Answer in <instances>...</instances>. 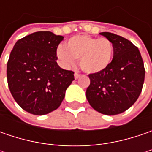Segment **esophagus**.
Here are the masks:
<instances>
[{"instance_id": "obj_1", "label": "esophagus", "mask_w": 152, "mask_h": 152, "mask_svg": "<svg viewBox=\"0 0 152 152\" xmlns=\"http://www.w3.org/2000/svg\"><path fill=\"white\" fill-rule=\"evenodd\" d=\"M80 76H81V75H80V74H79V73H74V79H79V78H80Z\"/></svg>"}]
</instances>
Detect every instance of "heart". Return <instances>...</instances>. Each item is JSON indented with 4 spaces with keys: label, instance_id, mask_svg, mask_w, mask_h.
<instances>
[{
    "label": "heart",
    "instance_id": "b5f03b06",
    "mask_svg": "<svg viewBox=\"0 0 152 152\" xmlns=\"http://www.w3.org/2000/svg\"><path fill=\"white\" fill-rule=\"evenodd\" d=\"M114 54L113 42L107 38L79 34L70 38L56 50V56L65 67H71L79 59V65L87 73H98L112 63Z\"/></svg>",
    "mask_w": 152,
    "mask_h": 152
}]
</instances>
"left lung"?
Masks as SVG:
<instances>
[{
    "mask_svg": "<svg viewBox=\"0 0 152 152\" xmlns=\"http://www.w3.org/2000/svg\"><path fill=\"white\" fill-rule=\"evenodd\" d=\"M100 34L113 42V58L106 70L89 74L86 98L97 112L117 115L128 110L140 96L145 80L144 62L139 49L129 39L113 33Z\"/></svg>",
    "mask_w": 152,
    "mask_h": 152,
    "instance_id": "8db88e82",
    "label": "left lung"
}]
</instances>
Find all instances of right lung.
<instances>
[{"instance_id":"right-lung-1","label":"right lung","mask_w":152,"mask_h":152,"mask_svg":"<svg viewBox=\"0 0 152 152\" xmlns=\"http://www.w3.org/2000/svg\"><path fill=\"white\" fill-rule=\"evenodd\" d=\"M63 38L50 31L33 33L18 39L11 51L7 67L9 90L29 113L45 115L57 109L74 80L73 71L62 69L56 61Z\"/></svg>"}]
</instances>
